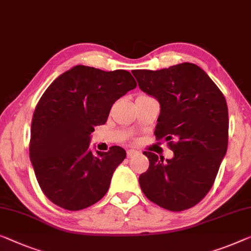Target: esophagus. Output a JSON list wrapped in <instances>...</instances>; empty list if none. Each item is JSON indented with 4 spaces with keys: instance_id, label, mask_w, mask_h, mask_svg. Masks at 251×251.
<instances>
[{
    "instance_id": "1",
    "label": "esophagus",
    "mask_w": 251,
    "mask_h": 251,
    "mask_svg": "<svg viewBox=\"0 0 251 251\" xmlns=\"http://www.w3.org/2000/svg\"><path fill=\"white\" fill-rule=\"evenodd\" d=\"M127 156H128V158H132L133 155H135V154H138V151H136V150H133V149H129V150H127Z\"/></svg>"
}]
</instances>
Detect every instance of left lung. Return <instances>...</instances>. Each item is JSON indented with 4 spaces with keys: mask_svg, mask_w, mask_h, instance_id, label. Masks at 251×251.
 Here are the masks:
<instances>
[{
    "mask_svg": "<svg viewBox=\"0 0 251 251\" xmlns=\"http://www.w3.org/2000/svg\"><path fill=\"white\" fill-rule=\"evenodd\" d=\"M138 87L160 103L156 140L174 158L144 151L150 166L138 178L142 192L166 209L195 206L212 188L227 149L229 115L221 90L193 63L158 71H133Z\"/></svg>",
    "mask_w": 251,
    "mask_h": 251,
    "instance_id": "8db88e82",
    "label": "left lung"
}]
</instances>
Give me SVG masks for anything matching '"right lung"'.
Segmentation results:
<instances>
[{
	"label": "right lung",
	"instance_id": "1",
	"mask_svg": "<svg viewBox=\"0 0 251 251\" xmlns=\"http://www.w3.org/2000/svg\"><path fill=\"white\" fill-rule=\"evenodd\" d=\"M136 88L128 71L76 65L54 80L37 103L29 155L43 193L57 206L78 211L101 200L126 158L111 147L90 151V134L106 124L116 100Z\"/></svg>",
	"mask_w": 251,
	"mask_h": 251
}]
</instances>
